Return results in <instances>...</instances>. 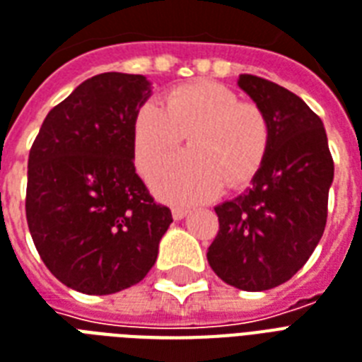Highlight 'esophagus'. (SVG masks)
I'll use <instances>...</instances> for the list:
<instances>
[{
    "instance_id": "1",
    "label": "esophagus",
    "mask_w": 362,
    "mask_h": 362,
    "mask_svg": "<svg viewBox=\"0 0 362 362\" xmlns=\"http://www.w3.org/2000/svg\"><path fill=\"white\" fill-rule=\"evenodd\" d=\"M187 214H189V211H187V209H180V206L173 209V218H175V220H184Z\"/></svg>"
}]
</instances>
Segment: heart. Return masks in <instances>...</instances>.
I'll return each mask as SVG.
<instances>
[{
	"instance_id": "b5f03b06",
	"label": "heart",
	"mask_w": 362,
	"mask_h": 362,
	"mask_svg": "<svg viewBox=\"0 0 362 362\" xmlns=\"http://www.w3.org/2000/svg\"><path fill=\"white\" fill-rule=\"evenodd\" d=\"M186 136L189 151L153 169V192L173 203H197L222 186L239 187L255 178L269 148V119L255 102L214 81L178 85L163 107L144 102L132 121L134 163L142 173L169 156Z\"/></svg>"
}]
</instances>
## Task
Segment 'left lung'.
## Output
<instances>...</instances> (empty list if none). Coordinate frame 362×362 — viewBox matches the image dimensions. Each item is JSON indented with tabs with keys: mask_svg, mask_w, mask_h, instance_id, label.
<instances>
[{
	"mask_svg": "<svg viewBox=\"0 0 362 362\" xmlns=\"http://www.w3.org/2000/svg\"><path fill=\"white\" fill-rule=\"evenodd\" d=\"M237 85L269 119L272 138L247 192L214 211L212 272L239 291L283 285L310 260L327 226L334 163L321 117L277 83L241 74Z\"/></svg>",
	"mask_w": 362,
	"mask_h": 362,
	"instance_id": "obj_1",
	"label": "left lung"
}]
</instances>
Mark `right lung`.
Listing matches in <instances>:
<instances>
[{
    "mask_svg": "<svg viewBox=\"0 0 362 362\" xmlns=\"http://www.w3.org/2000/svg\"><path fill=\"white\" fill-rule=\"evenodd\" d=\"M150 96L144 76L90 77L47 114L30 150V235L49 272L83 294L140 283L173 222L134 170L132 121Z\"/></svg>",
    "mask_w": 362,
    "mask_h": 362,
    "instance_id": "1",
    "label": "right lung"
}]
</instances>
